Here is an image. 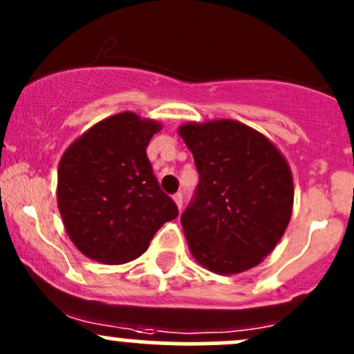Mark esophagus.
<instances>
[{
    "label": "esophagus",
    "mask_w": 354,
    "mask_h": 354,
    "mask_svg": "<svg viewBox=\"0 0 354 354\" xmlns=\"http://www.w3.org/2000/svg\"><path fill=\"white\" fill-rule=\"evenodd\" d=\"M173 200H174V202H176L178 209L181 210V207H183V194H181V192H178V194L173 195Z\"/></svg>",
    "instance_id": "1"
}]
</instances>
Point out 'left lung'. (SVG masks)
Listing matches in <instances>:
<instances>
[{
  "instance_id": "obj_1",
  "label": "left lung",
  "mask_w": 354,
  "mask_h": 354,
  "mask_svg": "<svg viewBox=\"0 0 354 354\" xmlns=\"http://www.w3.org/2000/svg\"><path fill=\"white\" fill-rule=\"evenodd\" d=\"M180 135L194 154L198 185L181 214L192 255L217 274L252 269L286 231L292 178L281 152L243 123H188Z\"/></svg>"
}]
</instances>
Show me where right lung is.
I'll return each instance as SVG.
<instances>
[{
	"label": "right lung",
	"mask_w": 354,
	"mask_h": 354,
	"mask_svg": "<svg viewBox=\"0 0 354 354\" xmlns=\"http://www.w3.org/2000/svg\"><path fill=\"white\" fill-rule=\"evenodd\" d=\"M159 130L156 121L120 113L92 127L59 160V214L70 240L88 259L130 262L164 223L178 217L147 157Z\"/></svg>",
	"instance_id": "1"
}]
</instances>
